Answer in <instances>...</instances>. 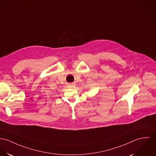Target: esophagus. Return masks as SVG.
Masks as SVG:
<instances>
[{"instance_id":"1","label":"esophagus","mask_w":156,"mask_h":156,"mask_svg":"<svg viewBox=\"0 0 156 156\" xmlns=\"http://www.w3.org/2000/svg\"><path fill=\"white\" fill-rule=\"evenodd\" d=\"M68 87L69 88H75V85L74 84H70Z\"/></svg>"}]
</instances>
